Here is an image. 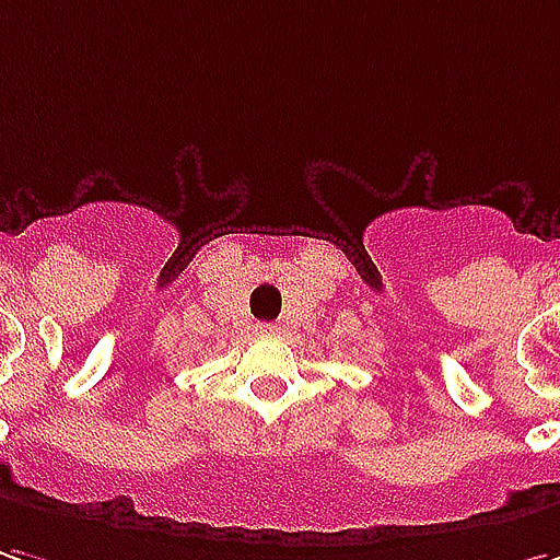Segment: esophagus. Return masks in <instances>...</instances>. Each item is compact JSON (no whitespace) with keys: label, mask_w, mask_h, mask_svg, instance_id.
<instances>
[{"label":"esophagus","mask_w":560,"mask_h":560,"mask_svg":"<svg viewBox=\"0 0 560 560\" xmlns=\"http://www.w3.org/2000/svg\"><path fill=\"white\" fill-rule=\"evenodd\" d=\"M257 334H260V336H276V334H279V324H257Z\"/></svg>","instance_id":"obj_1"}]
</instances>
